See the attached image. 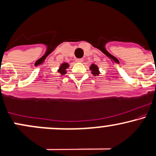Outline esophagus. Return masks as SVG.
<instances>
[{
  "label": "esophagus",
  "mask_w": 156,
  "mask_h": 156,
  "mask_svg": "<svg viewBox=\"0 0 156 156\" xmlns=\"http://www.w3.org/2000/svg\"><path fill=\"white\" fill-rule=\"evenodd\" d=\"M76 62H78V63H81V62H83V59H82V58H78V59H76Z\"/></svg>",
  "instance_id": "esophagus-1"
}]
</instances>
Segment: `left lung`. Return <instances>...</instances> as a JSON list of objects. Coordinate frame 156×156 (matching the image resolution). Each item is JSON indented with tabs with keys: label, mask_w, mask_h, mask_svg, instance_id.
Listing matches in <instances>:
<instances>
[{
	"label": "left lung",
	"mask_w": 156,
	"mask_h": 156,
	"mask_svg": "<svg viewBox=\"0 0 156 156\" xmlns=\"http://www.w3.org/2000/svg\"><path fill=\"white\" fill-rule=\"evenodd\" d=\"M90 69L92 71V74L93 75H95V76H96V75H99V70H98V67L97 65L92 64L91 66H90Z\"/></svg>",
	"instance_id": "1"
}]
</instances>
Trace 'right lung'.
I'll return each instance as SVG.
<instances>
[{
    "instance_id": "obj_1",
    "label": "right lung",
    "mask_w": 156,
    "mask_h": 156,
    "mask_svg": "<svg viewBox=\"0 0 156 156\" xmlns=\"http://www.w3.org/2000/svg\"><path fill=\"white\" fill-rule=\"evenodd\" d=\"M69 66V64H67V63H63V64H61V66H60L58 71V73H61V75H65L66 73V69H67Z\"/></svg>"
}]
</instances>
